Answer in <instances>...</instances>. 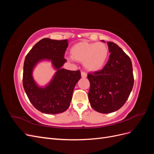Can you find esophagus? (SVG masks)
I'll return each instance as SVG.
<instances>
[{
	"mask_svg": "<svg viewBox=\"0 0 154 154\" xmlns=\"http://www.w3.org/2000/svg\"><path fill=\"white\" fill-rule=\"evenodd\" d=\"M81 76H82V77L83 78H86L87 77V74L85 72H81Z\"/></svg>",
	"mask_w": 154,
	"mask_h": 154,
	"instance_id": "1",
	"label": "esophagus"
}]
</instances>
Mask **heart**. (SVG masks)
<instances>
[{"mask_svg": "<svg viewBox=\"0 0 154 154\" xmlns=\"http://www.w3.org/2000/svg\"><path fill=\"white\" fill-rule=\"evenodd\" d=\"M71 58L83 63L88 71L96 72L103 69L109 58V50L105 44L82 41L73 45L70 49Z\"/></svg>", "mask_w": 154, "mask_h": 154, "instance_id": "b5f03b06", "label": "heart"}]
</instances>
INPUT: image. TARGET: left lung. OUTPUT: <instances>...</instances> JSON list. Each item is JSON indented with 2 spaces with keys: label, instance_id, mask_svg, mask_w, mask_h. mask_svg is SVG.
<instances>
[{
  "label": "left lung",
  "instance_id": "8db88e82",
  "mask_svg": "<svg viewBox=\"0 0 154 154\" xmlns=\"http://www.w3.org/2000/svg\"><path fill=\"white\" fill-rule=\"evenodd\" d=\"M107 44L110 53L108 62L100 71L87 74L91 105L103 114L113 112L123 106L132 91L134 80L130 57L116 44Z\"/></svg>",
  "mask_w": 154,
  "mask_h": 154
}]
</instances>
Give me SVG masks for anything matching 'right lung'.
<instances>
[{"mask_svg": "<svg viewBox=\"0 0 154 154\" xmlns=\"http://www.w3.org/2000/svg\"><path fill=\"white\" fill-rule=\"evenodd\" d=\"M68 47L67 40L43 38L26 55L23 71V87L32 105L42 113L57 114L63 112L70 105L74 88L81 78L78 71L62 69ZM50 60L57 70L50 83L44 88L37 85L32 76V70L40 61Z\"/></svg>", "mask_w": 154, "mask_h": 154, "instance_id": "right-lung-1", "label": "right lung"}]
</instances>
